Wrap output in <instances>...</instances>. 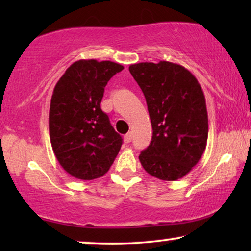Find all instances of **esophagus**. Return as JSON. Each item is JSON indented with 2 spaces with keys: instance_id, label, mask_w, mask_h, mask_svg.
Returning <instances> with one entry per match:
<instances>
[{
  "instance_id": "1",
  "label": "esophagus",
  "mask_w": 251,
  "mask_h": 251,
  "mask_svg": "<svg viewBox=\"0 0 251 251\" xmlns=\"http://www.w3.org/2000/svg\"><path fill=\"white\" fill-rule=\"evenodd\" d=\"M123 139H125V143L126 144H129L130 142H131V139H132V135H131V132H129V133H126V135L123 137Z\"/></svg>"
}]
</instances>
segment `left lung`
<instances>
[{
  "label": "left lung",
  "instance_id": "obj_1",
  "mask_svg": "<svg viewBox=\"0 0 251 251\" xmlns=\"http://www.w3.org/2000/svg\"><path fill=\"white\" fill-rule=\"evenodd\" d=\"M129 71L145 96L153 129L140 163L159 179H180L207 146L208 113L201 85L190 71L170 61L133 64Z\"/></svg>",
  "mask_w": 251,
  "mask_h": 251
}]
</instances>
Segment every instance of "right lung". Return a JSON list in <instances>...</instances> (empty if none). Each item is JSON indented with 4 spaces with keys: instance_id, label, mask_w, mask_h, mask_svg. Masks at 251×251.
Returning a JSON list of instances; mask_svg holds the SVG:
<instances>
[{
    "instance_id": "add662e5",
    "label": "right lung",
    "mask_w": 251,
    "mask_h": 251,
    "mask_svg": "<svg viewBox=\"0 0 251 251\" xmlns=\"http://www.w3.org/2000/svg\"><path fill=\"white\" fill-rule=\"evenodd\" d=\"M123 70L109 60L81 59L67 68L53 89L50 142L58 162L77 179L107 173L122 145L100 102L107 82Z\"/></svg>"
}]
</instances>
